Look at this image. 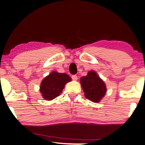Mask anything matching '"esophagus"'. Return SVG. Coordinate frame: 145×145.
Segmentation results:
<instances>
[{"instance_id": "esophagus-1", "label": "esophagus", "mask_w": 145, "mask_h": 145, "mask_svg": "<svg viewBox=\"0 0 145 145\" xmlns=\"http://www.w3.org/2000/svg\"><path fill=\"white\" fill-rule=\"evenodd\" d=\"M71 78H72L73 80L76 81L77 80H78V76H77L76 75H73V76H71Z\"/></svg>"}]
</instances>
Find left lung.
<instances>
[{
	"label": "left lung",
	"mask_w": 145,
	"mask_h": 145,
	"mask_svg": "<svg viewBox=\"0 0 145 145\" xmlns=\"http://www.w3.org/2000/svg\"><path fill=\"white\" fill-rule=\"evenodd\" d=\"M80 83L87 99L93 102H99L106 93V87L96 72L89 71L86 76L82 77Z\"/></svg>",
	"instance_id": "left-lung-1"
}]
</instances>
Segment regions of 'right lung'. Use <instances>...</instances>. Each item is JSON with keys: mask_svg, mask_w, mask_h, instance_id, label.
<instances>
[{"mask_svg": "<svg viewBox=\"0 0 145 145\" xmlns=\"http://www.w3.org/2000/svg\"><path fill=\"white\" fill-rule=\"evenodd\" d=\"M71 79L68 75L53 71L42 80L40 91L46 100H52L59 95L66 83Z\"/></svg>", "mask_w": 145, "mask_h": 145, "instance_id": "add662e5", "label": "right lung"}]
</instances>
